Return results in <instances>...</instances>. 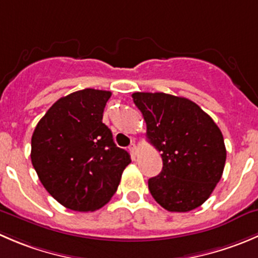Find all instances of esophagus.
<instances>
[{"label": "esophagus", "instance_id": "1", "mask_svg": "<svg viewBox=\"0 0 258 258\" xmlns=\"http://www.w3.org/2000/svg\"><path fill=\"white\" fill-rule=\"evenodd\" d=\"M130 152H131V156H132V159H135V157L137 156V152H139V149H137V146L136 145H131V146H130Z\"/></svg>", "mask_w": 258, "mask_h": 258}]
</instances>
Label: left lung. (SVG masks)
Here are the masks:
<instances>
[{
  "instance_id": "8db88e82",
  "label": "left lung",
  "mask_w": 258,
  "mask_h": 258,
  "mask_svg": "<svg viewBox=\"0 0 258 258\" xmlns=\"http://www.w3.org/2000/svg\"><path fill=\"white\" fill-rule=\"evenodd\" d=\"M146 122V136L161 152L162 170L149 179L155 201L169 212H189L211 197L227 151L223 135L197 103L166 93L132 94Z\"/></svg>"
}]
</instances>
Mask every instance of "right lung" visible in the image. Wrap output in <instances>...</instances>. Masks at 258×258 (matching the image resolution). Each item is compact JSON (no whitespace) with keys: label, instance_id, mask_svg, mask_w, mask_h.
<instances>
[{"label":"right lung","instance_id":"obj_1","mask_svg":"<svg viewBox=\"0 0 258 258\" xmlns=\"http://www.w3.org/2000/svg\"><path fill=\"white\" fill-rule=\"evenodd\" d=\"M111 96L87 88L61 97L32 134L31 162L40 181L72 211L93 212L108 203L131 162L102 122Z\"/></svg>","mask_w":258,"mask_h":258}]
</instances>
